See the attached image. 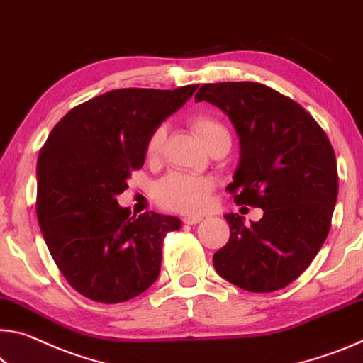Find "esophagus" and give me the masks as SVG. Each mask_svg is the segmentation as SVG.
Listing matches in <instances>:
<instances>
[{"mask_svg":"<svg viewBox=\"0 0 363 363\" xmlns=\"http://www.w3.org/2000/svg\"><path fill=\"white\" fill-rule=\"evenodd\" d=\"M202 220H203V216L192 215V216H186L182 221H184V224H199Z\"/></svg>","mask_w":363,"mask_h":363,"instance_id":"obj_1","label":"esophagus"}]
</instances>
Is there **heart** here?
<instances>
[{
  "instance_id": "obj_1",
  "label": "heart",
  "mask_w": 363,
  "mask_h": 363,
  "mask_svg": "<svg viewBox=\"0 0 363 363\" xmlns=\"http://www.w3.org/2000/svg\"><path fill=\"white\" fill-rule=\"evenodd\" d=\"M191 128L208 150L216 147L218 143L231 145V135H229L226 125L208 114H199L192 118ZM164 139L166 130L161 125L152 132L145 143L147 161H158L161 158ZM213 189H215V179L210 176L171 172L157 184L155 195L164 208L179 213H197L206 208Z\"/></svg>"
}]
</instances>
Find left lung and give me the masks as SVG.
I'll use <instances>...</instances> for the list:
<instances>
[{
    "mask_svg": "<svg viewBox=\"0 0 363 363\" xmlns=\"http://www.w3.org/2000/svg\"><path fill=\"white\" fill-rule=\"evenodd\" d=\"M195 101H208L231 119L240 160L228 191L238 205L263 210L250 226L242 216L224 215L231 235L213 255L215 269L240 289H283L306 272L330 233L335 150L306 109L263 84H205Z\"/></svg>",
    "mask_w": 363,
    "mask_h": 363,
    "instance_id": "obj_1",
    "label": "left lung"
}]
</instances>
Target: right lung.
Masks as SVG:
<instances>
[{
  "mask_svg": "<svg viewBox=\"0 0 363 363\" xmlns=\"http://www.w3.org/2000/svg\"><path fill=\"white\" fill-rule=\"evenodd\" d=\"M199 85L119 89L72 108L37 161V218L51 257L79 294L119 303L157 281L174 216H130L116 197L145 161V143Z\"/></svg>",
  "mask_w": 363,
  "mask_h": 363,
  "instance_id": "obj_1",
  "label": "right lung"
}]
</instances>
